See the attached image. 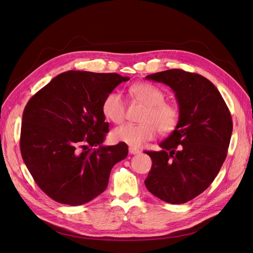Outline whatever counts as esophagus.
Segmentation results:
<instances>
[{"instance_id": "obj_1", "label": "esophagus", "mask_w": 253, "mask_h": 253, "mask_svg": "<svg viewBox=\"0 0 253 253\" xmlns=\"http://www.w3.org/2000/svg\"><path fill=\"white\" fill-rule=\"evenodd\" d=\"M128 152H129V154H132V155H138L141 153V151L139 149L134 148V147H129Z\"/></svg>"}]
</instances>
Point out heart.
<instances>
[{
	"mask_svg": "<svg viewBox=\"0 0 253 253\" xmlns=\"http://www.w3.org/2000/svg\"><path fill=\"white\" fill-rule=\"evenodd\" d=\"M135 99L143 103L145 110L140 117L141 124H126L112 132V138L131 147H139L143 142L154 138L157 129L160 134L172 133L179 121L177 106L165 101V93L150 83H136L128 87ZM102 113L106 119L114 124H121L126 118V103L124 98L116 91L108 94L102 101Z\"/></svg>",
	"mask_w": 253,
	"mask_h": 253,
	"instance_id": "1",
	"label": "heart"
}]
</instances>
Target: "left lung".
Listing matches in <instances>:
<instances>
[{
	"instance_id": "8db88e82",
	"label": "left lung",
	"mask_w": 253,
	"mask_h": 253,
	"mask_svg": "<svg viewBox=\"0 0 253 253\" xmlns=\"http://www.w3.org/2000/svg\"><path fill=\"white\" fill-rule=\"evenodd\" d=\"M145 78L169 85L179 105L178 125L159 144L163 150L145 151L152 158L145 187L164 202L185 204L203 193L223 166L231 114L218 89L202 75L175 68Z\"/></svg>"
}]
</instances>
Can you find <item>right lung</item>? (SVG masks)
Listing matches in <instances>:
<instances>
[{"label": "right lung", "mask_w": 253, "mask_h": 253, "mask_svg": "<svg viewBox=\"0 0 253 253\" xmlns=\"http://www.w3.org/2000/svg\"><path fill=\"white\" fill-rule=\"evenodd\" d=\"M127 80L115 73L68 71L29 99L22 117L21 154L51 200L71 206L94 200L108 187L112 168L127 156L126 143L102 145L109 132L102 101Z\"/></svg>", "instance_id": "add662e5"}]
</instances>
